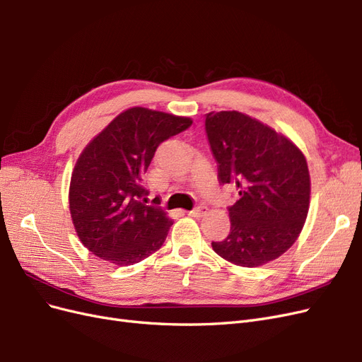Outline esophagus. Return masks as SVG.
Masks as SVG:
<instances>
[{
	"label": "esophagus",
	"mask_w": 362,
	"mask_h": 362,
	"mask_svg": "<svg viewBox=\"0 0 362 362\" xmlns=\"http://www.w3.org/2000/svg\"><path fill=\"white\" fill-rule=\"evenodd\" d=\"M205 213H206V206L199 205V206H196L194 210H192L189 214H190L192 217H202Z\"/></svg>",
	"instance_id": "obj_1"
}]
</instances>
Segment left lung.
I'll return each instance as SVG.
<instances>
[{
	"instance_id": "1",
	"label": "left lung",
	"mask_w": 362,
	"mask_h": 362,
	"mask_svg": "<svg viewBox=\"0 0 362 362\" xmlns=\"http://www.w3.org/2000/svg\"><path fill=\"white\" fill-rule=\"evenodd\" d=\"M205 131L218 181L235 184L240 194L228 208L231 231L211 246L237 266L267 264L293 246L308 216L305 156L286 136L235 110L205 115Z\"/></svg>"
}]
</instances>
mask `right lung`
I'll return each instance as SVG.
<instances>
[{
  "label": "right lung",
  "mask_w": 362,
  "mask_h": 362,
  "mask_svg": "<svg viewBox=\"0 0 362 362\" xmlns=\"http://www.w3.org/2000/svg\"><path fill=\"white\" fill-rule=\"evenodd\" d=\"M192 122L133 107L83 149L71 177L69 210L76 235L93 255L131 266L161 247L172 218L160 206L146 205L141 177L161 141Z\"/></svg>",
  "instance_id": "obj_1"
}]
</instances>
